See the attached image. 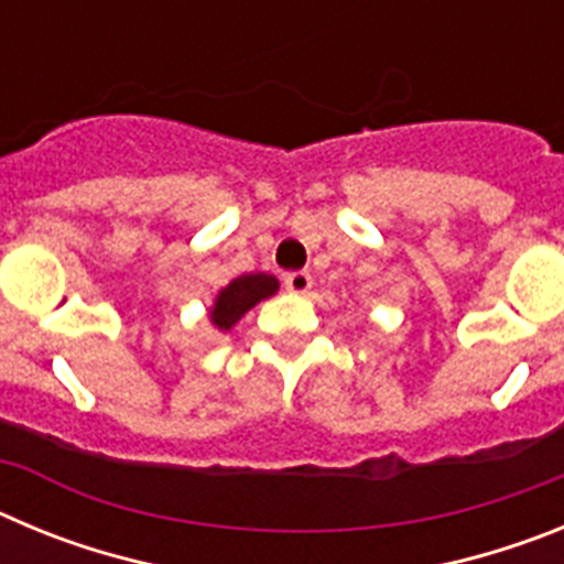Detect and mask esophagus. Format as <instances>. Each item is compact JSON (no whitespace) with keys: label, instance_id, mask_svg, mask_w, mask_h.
<instances>
[{"label":"esophagus","instance_id":"obj_1","mask_svg":"<svg viewBox=\"0 0 564 564\" xmlns=\"http://www.w3.org/2000/svg\"><path fill=\"white\" fill-rule=\"evenodd\" d=\"M285 288L291 293H307L313 288V276L307 271L285 273Z\"/></svg>","mask_w":564,"mask_h":564}]
</instances>
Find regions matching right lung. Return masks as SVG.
<instances>
[{
    "mask_svg": "<svg viewBox=\"0 0 564 564\" xmlns=\"http://www.w3.org/2000/svg\"><path fill=\"white\" fill-rule=\"evenodd\" d=\"M279 291L276 276L271 273H242V276L231 279L217 299H214L208 318L217 330H231L239 318L246 316L253 305H259L262 299L273 296Z\"/></svg>",
    "mask_w": 564,
    "mask_h": 564,
    "instance_id": "obj_1",
    "label": "right lung"
}]
</instances>
